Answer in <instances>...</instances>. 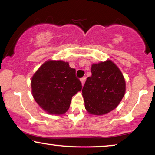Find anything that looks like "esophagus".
I'll use <instances>...</instances> for the list:
<instances>
[{
	"label": "esophagus",
	"mask_w": 155,
	"mask_h": 155,
	"mask_svg": "<svg viewBox=\"0 0 155 155\" xmlns=\"http://www.w3.org/2000/svg\"><path fill=\"white\" fill-rule=\"evenodd\" d=\"M85 80H86V78H85V77L82 78L81 79H80V80H81V82H82V85H83V84H84V82H85Z\"/></svg>",
	"instance_id": "1"
}]
</instances>
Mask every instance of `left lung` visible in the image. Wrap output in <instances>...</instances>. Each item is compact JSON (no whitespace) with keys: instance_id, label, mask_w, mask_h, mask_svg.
Wrapping results in <instances>:
<instances>
[{"instance_id":"1","label":"left lung","mask_w":155,"mask_h":155,"mask_svg":"<svg viewBox=\"0 0 155 155\" xmlns=\"http://www.w3.org/2000/svg\"><path fill=\"white\" fill-rule=\"evenodd\" d=\"M82 92L89 113L103 115L116 109L126 91L121 72L111 61L93 64Z\"/></svg>"}]
</instances>
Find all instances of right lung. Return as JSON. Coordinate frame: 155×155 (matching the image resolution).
<instances>
[{"instance_id": "obj_1", "label": "right lung", "mask_w": 155, "mask_h": 155, "mask_svg": "<svg viewBox=\"0 0 155 155\" xmlns=\"http://www.w3.org/2000/svg\"><path fill=\"white\" fill-rule=\"evenodd\" d=\"M35 101L44 111L63 114L69 109L74 95L82 90L75 69L62 61L44 63L34 75L31 82Z\"/></svg>"}]
</instances>
